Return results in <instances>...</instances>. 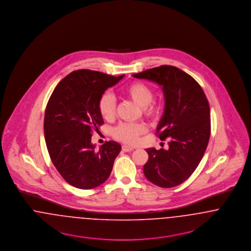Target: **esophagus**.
<instances>
[{
	"label": "esophagus",
	"mask_w": 251,
	"mask_h": 251,
	"mask_svg": "<svg viewBox=\"0 0 251 251\" xmlns=\"http://www.w3.org/2000/svg\"><path fill=\"white\" fill-rule=\"evenodd\" d=\"M122 149H123L124 152H131L133 150V148L130 147V146H128V145H123Z\"/></svg>",
	"instance_id": "1"
}]
</instances>
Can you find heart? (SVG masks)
I'll return each mask as SVG.
<instances>
[{
	"mask_svg": "<svg viewBox=\"0 0 251 251\" xmlns=\"http://www.w3.org/2000/svg\"><path fill=\"white\" fill-rule=\"evenodd\" d=\"M126 97L142 107L143 112L148 116H153L156 109L152 103L153 98V90L142 82H133L124 90ZM98 109L101 116L110 120L115 114V100L109 94L102 96L98 101ZM145 126L142 124L123 123L113 129V135L117 140L126 143H135L139 137L144 133Z\"/></svg>",
	"mask_w": 251,
	"mask_h": 251,
	"instance_id": "obj_1",
	"label": "heart"
}]
</instances>
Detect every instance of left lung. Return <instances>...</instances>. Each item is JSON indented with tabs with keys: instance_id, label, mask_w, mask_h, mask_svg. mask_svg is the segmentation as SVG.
I'll return each instance as SVG.
<instances>
[{
	"instance_id": "8db88e82",
	"label": "left lung",
	"mask_w": 251,
	"mask_h": 251,
	"mask_svg": "<svg viewBox=\"0 0 251 251\" xmlns=\"http://www.w3.org/2000/svg\"><path fill=\"white\" fill-rule=\"evenodd\" d=\"M159 85L163 91L164 112L156 133L169 138V148H147L145 177L160 187L182 184L193 174L207 148L210 107L203 90L191 76L172 66L147 69L132 75Z\"/></svg>"
}]
</instances>
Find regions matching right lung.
<instances>
[{
  "label": "right lung",
  "mask_w": 251,
  "mask_h": 251,
  "mask_svg": "<svg viewBox=\"0 0 251 251\" xmlns=\"http://www.w3.org/2000/svg\"><path fill=\"white\" fill-rule=\"evenodd\" d=\"M124 76L73 71L58 83L48 102L44 119L47 148L59 174L75 187L91 189L103 184L120 153V144L113 141L97 152L91 139L104 124L99 99Z\"/></svg>",
  "instance_id": "obj_1"
}]
</instances>
